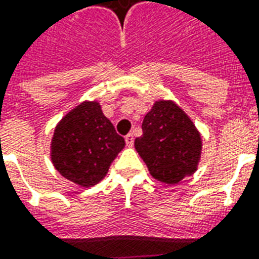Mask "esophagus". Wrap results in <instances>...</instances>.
Returning <instances> with one entry per match:
<instances>
[{"label":"esophagus","instance_id":"obj_1","mask_svg":"<svg viewBox=\"0 0 259 259\" xmlns=\"http://www.w3.org/2000/svg\"><path fill=\"white\" fill-rule=\"evenodd\" d=\"M125 141H126V145H127V147H132V145H133V143H134L133 134H132V133L127 134V136L125 137Z\"/></svg>","mask_w":259,"mask_h":259}]
</instances>
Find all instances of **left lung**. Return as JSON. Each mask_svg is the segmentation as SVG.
<instances>
[{
	"label": "left lung",
	"mask_w": 259,
	"mask_h": 259,
	"mask_svg": "<svg viewBox=\"0 0 259 259\" xmlns=\"http://www.w3.org/2000/svg\"><path fill=\"white\" fill-rule=\"evenodd\" d=\"M134 147L159 182L177 185L198 168L202 138L190 116L172 100H157L143 121Z\"/></svg>",
	"instance_id": "8db88e82"
}]
</instances>
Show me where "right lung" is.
Instances as JSON below:
<instances>
[{"label":"right lung","mask_w":259,"mask_h":259,"mask_svg":"<svg viewBox=\"0 0 259 259\" xmlns=\"http://www.w3.org/2000/svg\"><path fill=\"white\" fill-rule=\"evenodd\" d=\"M125 140L102 111L100 104L82 102L55 126L51 138V161L55 169L78 186L91 187L108 172Z\"/></svg>","instance_id":"obj_1"}]
</instances>
